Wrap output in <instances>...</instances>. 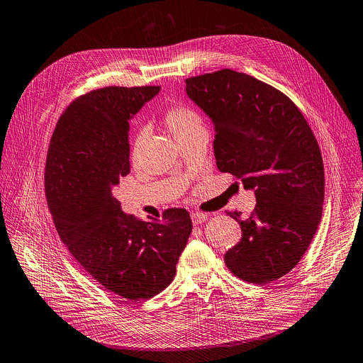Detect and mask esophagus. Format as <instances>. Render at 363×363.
<instances>
[{"instance_id":"1","label":"esophagus","mask_w":363,"mask_h":363,"mask_svg":"<svg viewBox=\"0 0 363 363\" xmlns=\"http://www.w3.org/2000/svg\"><path fill=\"white\" fill-rule=\"evenodd\" d=\"M207 217L208 216L206 213H199V211H192L191 213V219H192V222H194V225H200V223L206 222Z\"/></svg>"}]
</instances>
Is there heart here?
Returning a JSON list of instances; mask_svg holds the SVG:
<instances>
[{"mask_svg":"<svg viewBox=\"0 0 363 363\" xmlns=\"http://www.w3.org/2000/svg\"><path fill=\"white\" fill-rule=\"evenodd\" d=\"M164 123L167 128L172 131V134L178 138L191 130H194L197 127H201V118L200 115L191 109L189 106L185 105H174L164 112ZM140 147V138L135 140L134 147H133V155L135 156L138 153Z\"/></svg>","mask_w":363,"mask_h":363,"instance_id":"b5f03b06","label":"heart"}]
</instances>
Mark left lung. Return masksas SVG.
Returning a JSON list of instances; mask_svg holds the SVG:
<instances>
[{
    "label": "left lung",
    "mask_w": 363,
    "mask_h": 363,
    "mask_svg": "<svg viewBox=\"0 0 363 363\" xmlns=\"http://www.w3.org/2000/svg\"><path fill=\"white\" fill-rule=\"evenodd\" d=\"M188 98L214 125L220 172L254 189L248 219L228 214L242 238L225 254L239 279L265 284L291 272L321 222L324 164L315 135L284 93L229 68L185 80Z\"/></svg>",
    "instance_id": "obj_1"
}]
</instances>
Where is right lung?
Returning a JSON list of instances; mask_svg holds the SVG:
<instances>
[{"instance_id":"right-lung-1","label":"right lung","mask_w":363,"mask_h":363,"mask_svg":"<svg viewBox=\"0 0 363 363\" xmlns=\"http://www.w3.org/2000/svg\"><path fill=\"white\" fill-rule=\"evenodd\" d=\"M159 91L109 86L80 96L58 119L46 156L45 194L61 240L96 281L128 301L171 284L192 230L185 208L143 222L112 194L130 174L128 121Z\"/></svg>"}]
</instances>
